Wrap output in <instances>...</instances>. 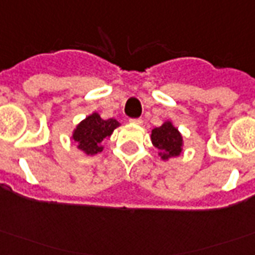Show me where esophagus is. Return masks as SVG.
Wrapping results in <instances>:
<instances>
[{"mask_svg":"<svg viewBox=\"0 0 255 255\" xmlns=\"http://www.w3.org/2000/svg\"><path fill=\"white\" fill-rule=\"evenodd\" d=\"M131 124H134V125H141L142 124V120L141 118H133V120H130Z\"/></svg>","mask_w":255,"mask_h":255,"instance_id":"1","label":"esophagus"}]
</instances>
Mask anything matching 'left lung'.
Wrapping results in <instances>:
<instances>
[{
	"label": "left lung",
	"mask_w": 255,
	"mask_h": 255,
	"mask_svg": "<svg viewBox=\"0 0 255 255\" xmlns=\"http://www.w3.org/2000/svg\"><path fill=\"white\" fill-rule=\"evenodd\" d=\"M150 140H152V144L159 149V156L163 160H168L170 157L181 155L183 138L179 130L176 129L170 121H167L161 126L152 130Z\"/></svg>",
	"instance_id": "left-lung-1"
}]
</instances>
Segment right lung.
Masks as SVG:
<instances>
[{"instance_id": "add662e5", "label": "right lung", "mask_w": 255, "mask_h": 255, "mask_svg": "<svg viewBox=\"0 0 255 255\" xmlns=\"http://www.w3.org/2000/svg\"><path fill=\"white\" fill-rule=\"evenodd\" d=\"M118 126L120 122L114 118L102 120L98 113H92L76 126L72 140L77 142V148L85 155H96L103 150V140L113 134Z\"/></svg>"}]
</instances>
